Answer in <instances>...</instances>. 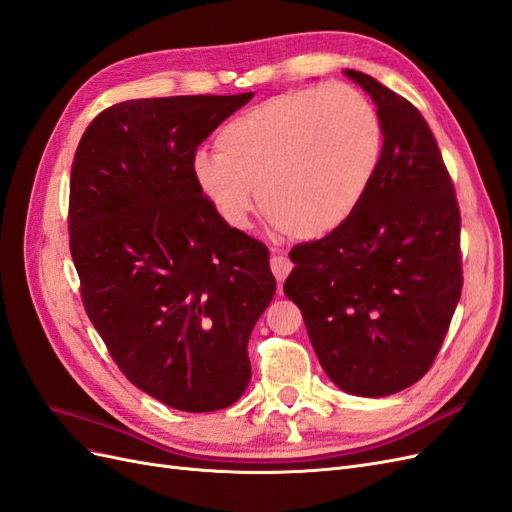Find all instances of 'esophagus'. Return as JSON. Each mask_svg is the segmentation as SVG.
Instances as JSON below:
<instances>
[{"label":"esophagus","mask_w":512,"mask_h":512,"mask_svg":"<svg viewBox=\"0 0 512 512\" xmlns=\"http://www.w3.org/2000/svg\"><path fill=\"white\" fill-rule=\"evenodd\" d=\"M271 271L277 282H284L292 271V262L286 256H271Z\"/></svg>","instance_id":"esophagus-1"}]
</instances>
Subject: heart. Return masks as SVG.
<instances>
[{"label":"heart","instance_id":"b5f03b06","mask_svg":"<svg viewBox=\"0 0 512 512\" xmlns=\"http://www.w3.org/2000/svg\"><path fill=\"white\" fill-rule=\"evenodd\" d=\"M382 123L361 91L344 83L288 91L232 117L198 151L192 177L220 218L243 228L256 203L277 228L318 239L361 207L382 158Z\"/></svg>","mask_w":512,"mask_h":512}]
</instances>
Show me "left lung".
Here are the masks:
<instances>
[{
  "label": "left lung",
  "mask_w": 512,
  "mask_h": 512,
  "mask_svg": "<svg viewBox=\"0 0 512 512\" xmlns=\"http://www.w3.org/2000/svg\"><path fill=\"white\" fill-rule=\"evenodd\" d=\"M378 108L382 158L352 218L290 252L284 284L324 374L356 397L421 380L461 297V218L427 121L374 76L344 70Z\"/></svg>",
  "instance_id": "1"
}]
</instances>
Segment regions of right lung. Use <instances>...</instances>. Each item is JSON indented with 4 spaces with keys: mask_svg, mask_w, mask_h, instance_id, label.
<instances>
[{
    "mask_svg": "<svg viewBox=\"0 0 512 512\" xmlns=\"http://www.w3.org/2000/svg\"><path fill=\"white\" fill-rule=\"evenodd\" d=\"M119 102L89 123L70 175V252L87 316L126 378L213 412L252 378L247 339L275 294L269 250L198 192L196 147L252 100Z\"/></svg>",
    "mask_w": 512,
    "mask_h": 512,
    "instance_id": "right-lung-1",
    "label": "right lung"
}]
</instances>
